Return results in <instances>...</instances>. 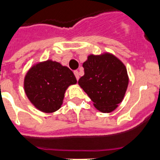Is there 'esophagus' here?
Returning a JSON list of instances; mask_svg holds the SVG:
<instances>
[{"mask_svg":"<svg viewBox=\"0 0 160 160\" xmlns=\"http://www.w3.org/2000/svg\"><path fill=\"white\" fill-rule=\"evenodd\" d=\"M74 74H75V77H76V79H77V80L80 79V75H79V71L78 70H75V72H74Z\"/></svg>","mask_w":160,"mask_h":160,"instance_id":"1","label":"esophagus"}]
</instances>
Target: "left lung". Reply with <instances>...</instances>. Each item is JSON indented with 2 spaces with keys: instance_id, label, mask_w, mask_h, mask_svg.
<instances>
[{
  "instance_id": "1",
  "label": "left lung",
  "mask_w": 160,
  "mask_h": 160,
  "mask_svg": "<svg viewBox=\"0 0 160 160\" xmlns=\"http://www.w3.org/2000/svg\"><path fill=\"white\" fill-rule=\"evenodd\" d=\"M85 75L78 84L99 111L110 113L124 100L129 85L125 65L109 52L89 55L83 63Z\"/></svg>"
}]
</instances>
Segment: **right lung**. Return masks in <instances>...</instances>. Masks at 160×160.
Instances as JSON below:
<instances>
[{
  "mask_svg": "<svg viewBox=\"0 0 160 160\" xmlns=\"http://www.w3.org/2000/svg\"><path fill=\"white\" fill-rule=\"evenodd\" d=\"M76 83L74 73L67 66L47 60L29 69L24 79V90L38 110L54 113L62 105L68 87Z\"/></svg>",
  "mask_w": 160,
  "mask_h": 160,
  "instance_id": "add662e5",
  "label": "right lung"
}]
</instances>
